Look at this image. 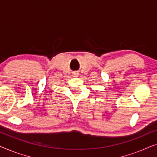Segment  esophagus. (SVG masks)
<instances>
[{
    "label": "esophagus",
    "mask_w": 157,
    "mask_h": 157,
    "mask_svg": "<svg viewBox=\"0 0 157 157\" xmlns=\"http://www.w3.org/2000/svg\"><path fill=\"white\" fill-rule=\"evenodd\" d=\"M73 76H74V77H77L78 76V73H77V72H74V74H73Z\"/></svg>",
    "instance_id": "34e87169"
}]
</instances>
